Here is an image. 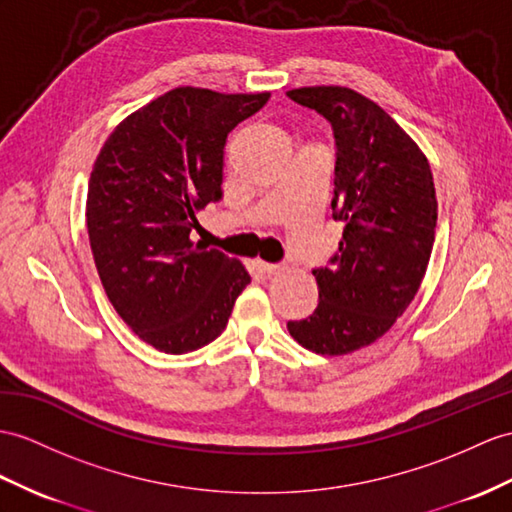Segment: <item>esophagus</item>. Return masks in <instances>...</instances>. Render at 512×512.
I'll use <instances>...</instances> for the list:
<instances>
[{
  "label": "esophagus",
  "instance_id": "obj_1",
  "mask_svg": "<svg viewBox=\"0 0 512 512\" xmlns=\"http://www.w3.org/2000/svg\"><path fill=\"white\" fill-rule=\"evenodd\" d=\"M258 269L263 271V273H267V276H276V273H280L282 271V267L280 265H271V263H263V260H258Z\"/></svg>",
  "mask_w": 512,
  "mask_h": 512
}]
</instances>
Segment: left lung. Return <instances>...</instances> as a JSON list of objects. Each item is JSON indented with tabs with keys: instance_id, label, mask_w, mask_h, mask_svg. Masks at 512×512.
<instances>
[{
	"instance_id": "obj_1",
	"label": "left lung",
	"mask_w": 512,
	"mask_h": 512,
	"mask_svg": "<svg viewBox=\"0 0 512 512\" xmlns=\"http://www.w3.org/2000/svg\"><path fill=\"white\" fill-rule=\"evenodd\" d=\"M286 95L332 123V210L345 226L332 267L313 271L315 313L286 328L315 354H352L391 330L426 276L439 206L430 162L389 112L347 86Z\"/></svg>"
}]
</instances>
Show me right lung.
<instances>
[{"mask_svg":"<svg viewBox=\"0 0 512 512\" xmlns=\"http://www.w3.org/2000/svg\"><path fill=\"white\" fill-rule=\"evenodd\" d=\"M271 93L178 86L134 110L99 149L86 195L95 267L141 341L186 354L226 330L252 282L241 260L191 241L197 210L223 197V145Z\"/></svg>","mask_w":512,"mask_h":512,"instance_id":"1","label":"right lung"}]
</instances>
